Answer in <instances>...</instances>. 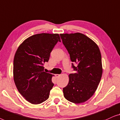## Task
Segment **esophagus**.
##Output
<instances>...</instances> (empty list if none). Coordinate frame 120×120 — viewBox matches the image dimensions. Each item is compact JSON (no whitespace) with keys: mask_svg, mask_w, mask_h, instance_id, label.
<instances>
[{"mask_svg":"<svg viewBox=\"0 0 120 120\" xmlns=\"http://www.w3.org/2000/svg\"><path fill=\"white\" fill-rule=\"evenodd\" d=\"M61 75H59V74H57V75H55V76H56V78H59Z\"/></svg>","mask_w":120,"mask_h":120,"instance_id":"obj_1","label":"esophagus"}]
</instances>
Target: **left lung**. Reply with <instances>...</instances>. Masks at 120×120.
<instances>
[{"mask_svg": "<svg viewBox=\"0 0 120 120\" xmlns=\"http://www.w3.org/2000/svg\"><path fill=\"white\" fill-rule=\"evenodd\" d=\"M62 43L73 63L75 72L70 74L69 82L63 88L64 97L74 103L85 102L93 96L102 75L101 54L99 49L91 39L82 34H61Z\"/></svg>", "mask_w": 120, "mask_h": 120, "instance_id": "obj_1", "label": "left lung"}]
</instances>
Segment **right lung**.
Masks as SVG:
<instances>
[{
    "label": "right lung",
    "instance_id": "right-lung-1",
    "mask_svg": "<svg viewBox=\"0 0 120 120\" xmlns=\"http://www.w3.org/2000/svg\"><path fill=\"white\" fill-rule=\"evenodd\" d=\"M58 41V34L42 33L25 40L18 47L13 60V79L18 91L27 101L38 104L46 101L54 86L53 75L44 72L50 54Z\"/></svg>",
    "mask_w": 120,
    "mask_h": 120
}]
</instances>
